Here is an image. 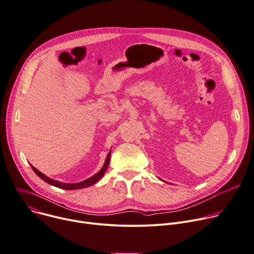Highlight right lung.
I'll return each instance as SVG.
<instances>
[{
	"label": "right lung",
	"mask_w": 254,
	"mask_h": 254,
	"mask_svg": "<svg viewBox=\"0 0 254 254\" xmlns=\"http://www.w3.org/2000/svg\"><path fill=\"white\" fill-rule=\"evenodd\" d=\"M110 155H111V152H109L107 154V157H106V160L104 162V165L103 167L101 168L100 171H98L96 174H94L93 176H91L90 178L84 180V181H81V182H78V183H64V182H61V181H58V180H55V179H52L50 177H48L47 175H44L43 173H41L40 171H38L35 167L31 166L33 171L42 179L44 180L45 182H48L49 184H51V186H54L56 188H59V189H63V190H80V189H84V188H88V187H91L93 186V184H95L106 172L107 168H108V165H109V161H110Z\"/></svg>",
	"instance_id": "add662e5"
}]
</instances>
